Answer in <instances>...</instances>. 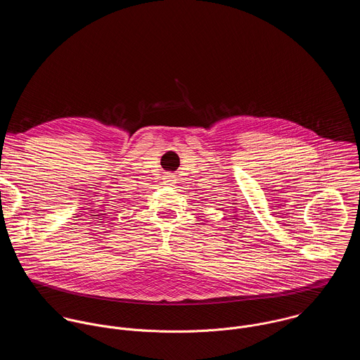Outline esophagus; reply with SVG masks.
I'll return each mask as SVG.
<instances>
[{
	"label": "esophagus",
	"mask_w": 360,
	"mask_h": 360,
	"mask_svg": "<svg viewBox=\"0 0 360 360\" xmlns=\"http://www.w3.org/2000/svg\"><path fill=\"white\" fill-rule=\"evenodd\" d=\"M165 183H166L167 186H173V184L176 183V180H174V176H172V174L166 176V177H165Z\"/></svg>",
	"instance_id": "esophagus-1"
}]
</instances>
